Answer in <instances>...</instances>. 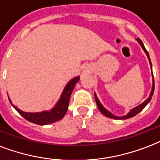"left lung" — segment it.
Returning a JSON list of instances; mask_svg holds the SVG:
<instances>
[{
	"label": "left lung",
	"instance_id": "1",
	"mask_svg": "<svg viewBox=\"0 0 160 160\" xmlns=\"http://www.w3.org/2000/svg\"><path fill=\"white\" fill-rule=\"evenodd\" d=\"M137 41L138 42H139V44L141 45V47L142 48V49L144 50V52L146 53V54H147V56H148V58L149 59V63H150V65H151V68H152V64H151V61H150V58H149V55H148V51L146 50V48H145L144 45H143V43H142V42L141 41V40L139 39V38H138ZM153 91H154V80H153V88H152V91H151V93H150V96H149V97H148V99L146 100L144 102H142V104L139 105V106H138V107H134L133 109H132L131 111H130V112H128V114H127L126 116H123V117H122V118H119V117H117V116H114L112 115V113L109 112L108 111H107V109H105L104 107H102V105L100 103L99 100H98V98L96 97V96L95 95V99H96V105H97V107H98V108H99L100 112L102 113V114H104L106 117H107V118H113V119H128V118H132V117H134V116H136L138 114V113H139L141 111H142L143 108H144L146 106H147V104H148V102H150L151 101V98H152V96H153Z\"/></svg>",
	"mask_w": 160,
	"mask_h": 160
}]
</instances>
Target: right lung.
Listing matches in <instances>:
<instances>
[{
  "mask_svg": "<svg viewBox=\"0 0 160 160\" xmlns=\"http://www.w3.org/2000/svg\"><path fill=\"white\" fill-rule=\"evenodd\" d=\"M79 80H80V77L77 76V77L72 79L67 84L57 105L53 107V109L48 111V112L45 111V112H22L20 109H18V107H16L15 106H13L11 100L9 99V101L13 106V107L18 111V113L22 117H23L26 120L31 122L32 123L38 124V125H47V124L53 123L57 121L61 120L64 117L65 113L67 112L72 91L74 90L75 84L79 81Z\"/></svg>",
  "mask_w": 160,
  "mask_h": 160,
  "instance_id": "add662e5",
  "label": "right lung"
}]
</instances>
